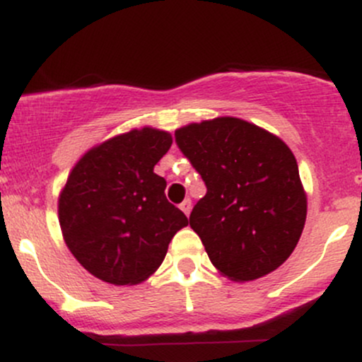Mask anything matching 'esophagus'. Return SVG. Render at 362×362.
I'll use <instances>...</instances> for the list:
<instances>
[{"label":"esophagus","instance_id":"obj_1","mask_svg":"<svg viewBox=\"0 0 362 362\" xmlns=\"http://www.w3.org/2000/svg\"><path fill=\"white\" fill-rule=\"evenodd\" d=\"M180 209L184 211L185 216H189L190 209H192V201H190V199H185V201L180 204Z\"/></svg>","mask_w":362,"mask_h":362}]
</instances>
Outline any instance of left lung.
<instances>
[{
    "label": "left lung",
    "instance_id": "obj_1",
    "mask_svg": "<svg viewBox=\"0 0 362 362\" xmlns=\"http://www.w3.org/2000/svg\"><path fill=\"white\" fill-rule=\"evenodd\" d=\"M175 143L206 184L189 223L214 267L233 281H253L284 264L306 219L291 149L235 117L178 129Z\"/></svg>",
    "mask_w": 362,
    "mask_h": 362
}]
</instances>
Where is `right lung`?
Listing matches in <instances>:
<instances>
[{
	"instance_id": "right-lung-1",
	"label": "right lung",
	"mask_w": 362,
	"mask_h": 362,
	"mask_svg": "<svg viewBox=\"0 0 362 362\" xmlns=\"http://www.w3.org/2000/svg\"><path fill=\"white\" fill-rule=\"evenodd\" d=\"M172 146L165 131L144 127L90 149L59 197L66 245L83 267L110 284H138L167 255L187 216L168 202L167 180L153 172Z\"/></svg>"
}]
</instances>
